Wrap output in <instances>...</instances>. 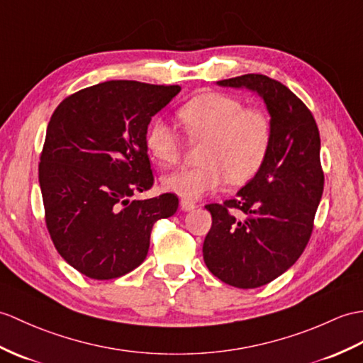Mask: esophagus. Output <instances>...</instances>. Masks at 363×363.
Masks as SVG:
<instances>
[{
	"label": "esophagus",
	"mask_w": 363,
	"mask_h": 363,
	"mask_svg": "<svg viewBox=\"0 0 363 363\" xmlns=\"http://www.w3.org/2000/svg\"><path fill=\"white\" fill-rule=\"evenodd\" d=\"M181 208L184 210V212H190V210L196 208V204L193 201H189V199H181Z\"/></svg>",
	"instance_id": "1"
}]
</instances>
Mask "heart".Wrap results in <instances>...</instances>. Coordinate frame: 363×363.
I'll return each instance as SVG.
<instances>
[{
    "label": "heart",
    "instance_id": "heart-1",
    "mask_svg": "<svg viewBox=\"0 0 363 363\" xmlns=\"http://www.w3.org/2000/svg\"><path fill=\"white\" fill-rule=\"evenodd\" d=\"M178 119L191 142H202L201 165L164 176L162 187L185 199H198L229 179L249 184L266 164L274 140V122L261 109L247 108L224 92H204L178 109ZM145 147L162 167L179 162L182 142L173 126L156 119L148 126Z\"/></svg>",
    "mask_w": 363,
    "mask_h": 363
}]
</instances>
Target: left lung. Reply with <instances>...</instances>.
I'll return each mask as SVG.
<instances>
[{"instance_id":"left-lung-1","label":"left lung","mask_w":363,"mask_h":363,"mask_svg":"<svg viewBox=\"0 0 363 363\" xmlns=\"http://www.w3.org/2000/svg\"><path fill=\"white\" fill-rule=\"evenodd\" d=\"M218 85L258 92L274 122L261 172L237 198L206 206L212 213L202 246L208 271L235 288L254 289L288 271L313 233L325 184L320 134L313 113L280 82L244 74Z\"/></svg>"}]
</instances>
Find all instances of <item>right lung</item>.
Returning <instances> with one entry per match:
<instances>
[{
  "label": "right lung",
  "mask_w": 363,
  "mask_h": 363,
  "mask_svg": "<svg viewBox=\"0 0 363 363\" xmlns=\"http://www.w3.org/2000/svg\"><path fill=\"white\" fill-rule=\"evenodd\" d=\"M179 85L109 80L67 96L55 108L40 155L45 221L58 254L94 280H111L145 259L151 229L172 216L173 193L136 201L153 187L148 123Z\"/></svg>",
  "instance_id": "1"
}]
</instances>
